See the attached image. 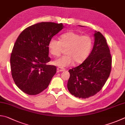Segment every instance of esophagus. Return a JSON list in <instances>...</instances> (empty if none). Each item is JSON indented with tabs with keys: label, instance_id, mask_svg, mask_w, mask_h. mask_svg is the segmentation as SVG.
<instances>
[{
	"label": "esophagus",
	"instance_id": "obj_1",
	"mask_svg": "<svg viewBox=\"0 0 125 125\" xmlns=\"http://www.w3.org/2000/svg\"><path fill=\"white\" fill-rule=\"evenodd\" d=\"M57 72H64L65 70L64 68H63L62 67H58L57 68Z\"/></svg>",
	"mask_w": 125,
	"mask_h": 125
}]
</instances>
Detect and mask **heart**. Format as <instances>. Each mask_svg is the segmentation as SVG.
<instances>
[{
  "instance_id": "obj_1",
  "label": "heart",
  "mask_w": 125,
  "mask_h": 125,
  "mask_svg": "<svg viewBox=\"0 0 125 125\" xmlns=\"http://www.w3.org/2000/svg\"><path fill=\"white\" fill-rule=\"evenodd\" d=\"M94 40L90 35H82L74 31H69L61 35L60 40L55 38L50 40L48 47L50 53L54 56H59L63 48H67L66 55L53 61V63L61 67H68L75 62L80 64L87 58L91 52Z\"/></svg>"
}]
</instances>
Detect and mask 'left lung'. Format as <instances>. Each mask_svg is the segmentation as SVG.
<instances>
[{"label": "left lung", "mask_w": 125, "mask_h": 125, "mask_svg": "<svg viewBox=\"0 0 125 125\" xmlns=\"http://www.w3.org/2000/svg\"><path fill=\"white\" fill-rule=\"evenodd\" d=\"M94 37V47L87 58L69 70L68 89L79 98H89L101 91L112 69V56L105 38L99 31H95Z\"/></svg>", "instance_id": "left-lung-1"}]
</instances>
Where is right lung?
<instances>
[{"instance_id":"right-lung-1","label":"right lung","mask_w":125,"mask_h":125,"mask_svg":"<svg viewBox=\"0 0 125 125\" xmlns=\"http://www.w3.org/2000/svg\"><path fill=\"white\" fill-rule=\"evenodd\" d=\"M64 28L62 23L41 22L27 27L16 41L10 57L11 74L15 84L26 94L35 95L48 87L56 73L50 61L48 44Z\"/></svg>"}]
</instances>
